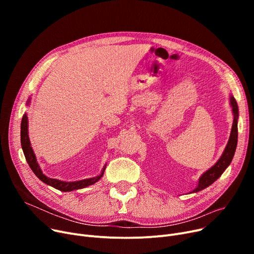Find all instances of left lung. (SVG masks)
<instances>
[{
  "mask_svg": "<svg viewBox=\"0 0 254 254\" xmlns=\"http://www.w3.org/2000/svg\"><path fill=\"white\" fill-rule=\"evenodd\" d=\"M230 104H231L233 115H234V122H233V127H232L231 135H230L228 144H226L225 148H224L220 158L216 162V164L214 166H212L209 170H207L204 173L201 177H199L196 188L192 191H190V193L198 192V191L207 189L208 186H210L213 182H215L222 175V173L232 163V159L235 155L237 143H238V119H239L238 104H237L235 98L233 97V95L230 96Z\"/></svg>",
  "mask_w": 254,
  "mask_h": 254,
  "instance_id": "obj_1",
  "label": "left lung"
}]
</instances>
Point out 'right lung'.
<instances>
[{
    "label": "right lung",
    "instance_id": "obj_1",
    "mask_svg": "<svg viewBox=\"0 0 254 254\" xmlns=\"http://www.w3.org/2000/svg\"><path fill=\"white\" fill-rule=\"evenodd\" d=\"M30 103H31V98L28 100V102H26V106L29 107ZM20 142H21V148H22L23 154L25 156L26 162H28L30 168L34 172V174L45 184L50 185V186H52V188H55L56 190H59L61 191L66 192V191H73L76 190L85 189V188H87V186L98 182L104 175V172H105L107 164L102 169L100 175H98L96 177H92V178L78 180V181H63V180H59V179H52V178L47 177L45 174H43L41 168H40V166L37 162V157L35 155V152L33 150L32 145H31V141H30V137H29V118H28V114L26 113L23 114L22 119H21Z\"/></svg>",
    "mask_w": 254,
    "mask_h": 254
}]
</instances>
